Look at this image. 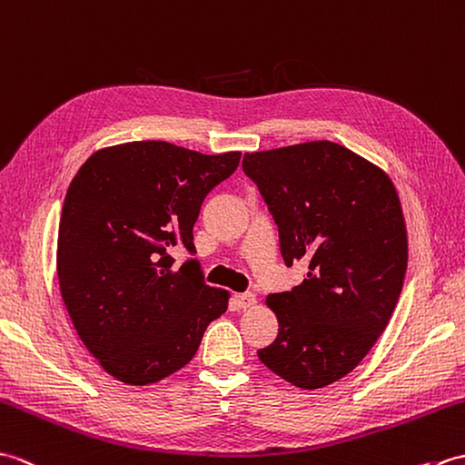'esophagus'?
I'll list each match as a JSON object with an SVG mask.
<instances>
[{
  "mask_svg": "<svg viewBox=\"0 0 465 465\" xmlns=\"http://www.w3.org/2000/svg\"><path fill=\"white\" fill-rule=\"evenodd\" d=\"M234 302L239 308H251L256 304V294L252 292H242V294H234Z\"/></svg>",
  "mask_w": 465,
  "mask_h": 465,
  "instance_id": "1",
  "label": "esophagus"
}]
</instances>
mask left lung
<instances>
[{
    "label": "left lung",
    "instance_id": "1",
    "mask_svg": "<svg viewBox=\"0 0 465 465\" xmlns=\"http://www.w3.org/2000/svg\"><path fill=\"white\" fill-rule=\"evenodd\" d=\"M281 236L286 266L308 261L302 284L271 294L278 336L261 362L302 390L324 388L362 362L404 286L406 223L376 164L332 141L246 153Z\"/></svg>",
    "mask_w": 465,
    "mask_h": 465
}]
</instances>
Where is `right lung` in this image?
<instances>
[{
    "mask_svg": "<svg viewBox=\"0 0 465 465\" xmlns=\"http://www.w3.org/2000/svg\"><path fill=\"white\" fill-rule=\"evenodd\" d=\"M241 153L203 154L167 141L93 153L71 181L57 234V278L81 342L107 374L145 386L197 354L229 292L204 284L193 226Z\"/></svg>",
    "mask_w": 465,
    "mask_h": 465,
    "instance_id": "add662e5",
    "label": "right lung"
}]
</instances>
